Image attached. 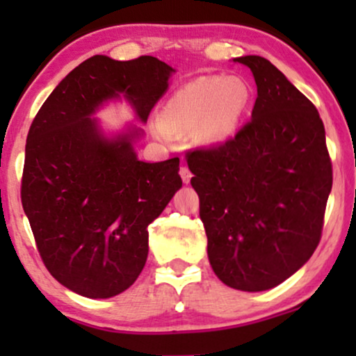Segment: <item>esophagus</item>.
I'll return each instance as SVG.
<instances>
[{
  "label": "esophagus",
  "instance_id": "obj_1",
  "mask_svg": "<svg viewBox=\"0 0 356 356\" xmlns=\"http://www.w3.org/2000/svg\"><path fill=\"white\" fill-rule=\"evenodd\" d=\"M179 174H181V177H182L184 184H189V182H191V179H192V174H191L189 167L182 165V167H181V170H179Z\"/></svg>",
  "mask_w": 356,
  "mask_h": 356
}]
</instances>
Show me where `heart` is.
<instances>
[{
	"instance_id": "obj_1",
	"label": "heart",
	"mask_w": 356,
	"mask_h": 356,
	"mask_svg": "<svg viewBox=\"0 0 356 356\" xmlns=\"http://www.w3.org/2000/svg\"><path fill=\"white\" fill-rule=\"evenodd\" d=\"M249 104V88L236 76H201L170 97L155 122L159 137L189 132L201 145L227 140L238 130Z\"/></svg>"
}]
</instances>
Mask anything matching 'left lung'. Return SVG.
<instances>
[{"label": "left lung", "mask_w": 356, "mask_h": 356, "mask_svg": "<svg viewBox=\"0 0 356 356\" xmlns=\"http://www.w3.org/2000/svg\"><path fill=\"white\" fill-rule=\"evenodd\" d=\"M251 68V120L224 144L186 155L216 276L241 291H264L295 275L321 239L332 159L314 105L263 56Z\"/></svg>", "instance_id": "8db88e82"}]
</instances>
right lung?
<instances>
[{"label":"right lung","instance_id":"add662e5","mask_svg":"<svg viewBox=\"0 0 356 356\" xmlns=\"http://www.w3.org/2000/svg\"><path fill=\"white\" fill-rule=\"evenodd\" d=\"M174 70L155 56L85 60L60 81L26 137L22 204L44 266L87 298L130 288L149 254V224L182 187L179 157L142 162L140 130L107 138L92 118L124 95L147 122Z\"/></svg>","mask_w":356,"mask_h":356}]
</instances>
